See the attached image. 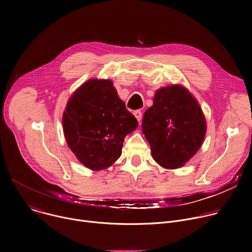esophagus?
Instances as JSON below:
<instances>
[{"label":"esophagus","mask_w":252,"mask_h":252,"mask_svg":"<svg viewBox=\"0 0 252 252\" xmlns=\"http://www.w3.org/2000/svg\"><path fill=\"white\" fill-rule=\"evenodd\" d=\"M133 115H134L135 119L137 120V122L139 123L141 121V118H142V113L140 111H135V112H133Z\"/></svg>","instance_id":"34e87169"}]
</instances>
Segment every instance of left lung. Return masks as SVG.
Instances as JSON below:
<instances>
[{"instance_id": "obj_1", "label": "left lung", "mask_w": 252, "mask_h": 252, "mask_svg": "<svg viewBox=\"0 0 252 252\" xmlns=\"http://www.w3.org/2000/svg\"><path fill=\"white\" fill-rule=\"evenodd\" d=\"M141 128L154 159L173 169L183 166L200 149L206 123L193 95L183 86L173 85L156 92Z\"/></svg>"}]
</instances>
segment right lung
<instances>
[{"label": "right lung", "mask_w": 252, "mask_h": 252, "mask_svg": "<svg viewBox=\"0 0 252 252\" xmlns=\"http://www.w3.org/2000/svg\"><path fill=\"white\" fill-rule=\"evenodd\" d=\"M138 124L119 97L111 80H89L69 97L63 115L66 143L92 170L111 166L123 142Z\"/></svg>", "instance_id": "obj_1"}]
</instances>
